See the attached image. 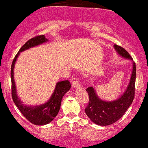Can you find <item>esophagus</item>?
<instances>
[{"instance_id":"esophagus-1","label":"esophagus","mask_w":148,"mask_h":148,"mask_svg":"<svg viewBox=\"0 0 148 148\" xmlns=\"http://www.w3.org/2000/svg\"><path fill=\"white\" fill-rule=\"evenodd\" d=\"M72 85L74 88H79L80 86V83L78 80H74V81H72Z\"/></svg>"}]
</instances>
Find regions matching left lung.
I'll list each match as a JSON object with an SVG mask.
<instances>
[{
    "mask_svg": "<svg viewBox=\"0 0 148 148\" xmlns=\"http://www.w3.org/2000/svg\"><path fill=\"white\" fill-rule=\"evenodd\" d=\"M114 47L119 55L132 60L130 53L123 47L116 45H114ZM136 74V63L134 62L132 76L127 90L119 99L115 101H102L97 96L95 90L92 87L86 89L89 96V102L85 108V112L93 123L101 126H106L115 123L121 118L134 99Z\"/></svg>",
    "mask_w": 148,
    "mask_h": 148,
    "instance_id": "obj_1",
    "label": "left lung"
}]
</instances>
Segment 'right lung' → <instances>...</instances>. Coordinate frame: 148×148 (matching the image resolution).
Masks as SVG:
<instances>
[{"label":"right lung","mask_w":148,"mask_h":148,"mask_svg":"<svg viewBox=\"0 0 148 148\" xmlns=\"http://www.w3.org/2000/svg\"><path fill=\"white\" fill-rule=\"evenodd\" d=\"M46 41H47V40L45 38V35H37V36H35L28 40L22 46L21 48L19 49L18 52L15 56L11 66V89L12 97L13 101L23 116L30 123L36 125H47L53 120L60 110L62 97L71 88L70 82L69 81H62L58 82L56 84L53 94L51 99H49V101L41 106H24L21 103V101L18 99V97L16 95L14 74H13V69H14V63L16 62V58L21 51L26 50L30 47H33L35 46L44 43Z\"/></svg>","instance_id":"1"}]
</instances>
